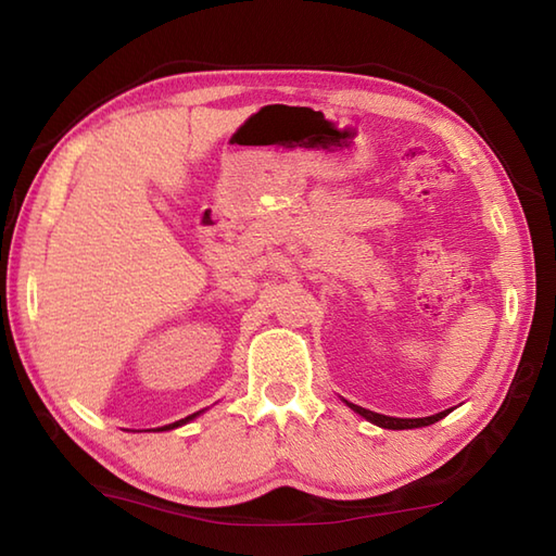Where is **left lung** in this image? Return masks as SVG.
<instances>
[{
    "instance_id": "obj_1",
    "label": "left lung",
    "mask_w": 556,
    "mask_h": 556,
    "mask_svg": "<svg viewBox=\"0 0 556 556\" xmlns=\"http://www.w3.org/2000/svg\"><path fill=\"white\" fill-rule=\"evenodd\" d=\"M348 405H351V409H355L357 415H363L367 421L381 426V429H393V431L419 429V426L435 424V421H441L443 417H447V412H450V409H445V412H438V415H433V417H424V419H397V417L377 415V412H369V409H365V407H357V405H353V403H348Z\"/></svg>"
}]
</instances>
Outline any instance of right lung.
Returning <instances> with one entry per match:
<instances>
[{"label": "right lung", "instance_id": "add662e5", "mask_svg": "<svg viewBox=\"0 0 556 556\" xmlns=\"http://www.w3.org/2000/svg\"><path fill=\"white\" fill-rule=\"evenodd\" d=\"M199 412H193V415H189V417H185V419H179V421H175V424H167V426H161V429H156V431H167V429H175V426H182V424H187L189 419H193L197 417Z\"/></svg>", "mask_w": 556, "mask_h": 556}]
</instances>
